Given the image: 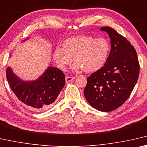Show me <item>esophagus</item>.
<instances>
[{
  "label": "esophagus",
  "mask_w": 147,
  "mask_h": 147,
  "mask_svg": "<svg viewBox=\"0 0 147 147\" xmlns=\"http://www.w3.org/2000/svg\"><path fill=\"white\" fill-rule=\"evenodd\" d=\"M65 79H66V82L68 83V82H70V81H71L72 80H74V78H72V77L66 76V78H65Z\"/></svg>",
  "instance_id": "34e87169"
}]
</instances>
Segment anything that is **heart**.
Listing matches in <instances>:
<instances>
[{"label": "heart", "mask_w": 147, "mask_h": 147, "mask_svg": "<svg viewBox=\"0 0 147 147\" xmlns=\"http://www.w3.org/2000/svg\"><path fill=\"white\" fill-rule=\"evenodd\" d=\"M109 51V42L105 38L80 36L65 40L62 48L54 50L53 57L61 69L70 65L74 59V70L83 69L86 73H93L104 66Z\"/></svg>", "instance_id": "1"}]
</instances>
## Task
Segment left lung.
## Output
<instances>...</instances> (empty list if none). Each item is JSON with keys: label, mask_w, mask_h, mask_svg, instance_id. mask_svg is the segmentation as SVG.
<instances>
[{"label": "left lung", "mask_w": 147, "mask_h": 147, "mask_svg": "<svg viewBox=\"0 0 147 147\" xmlns=\"http://www.w3.org/2000/svg\"><path fill=\"white\" fill-rule=\"evenodd\" d=\"M100 30L109 35L111 51L104 66L87 78L84 95L94 109L109 112L129 98L138 81L140 67L136 49L128 40L109 26Z\"/></svg>", "instance_id": "1"}]
</instances>
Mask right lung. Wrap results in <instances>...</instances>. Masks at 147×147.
Instances as JSON below:
<instances>
[{
  "mask_svg": "<svg viewBox=\"0 0 147 147\" xmlns=\"http://www.w3.org/2000/svg\"><path fill=\"white\" fill-rule=\"evenodd\" d=\"M29 38L23 40L24 42ZM6 78L11 89L24 104L34 111H42L51 106L65 85V76L61 69L49 66L38 79L25 81L19 78L10 67Z\"/></svg>",
  "mask_w": 147,
  "mask_h": 147,
  "instance_id": "1",
  "label": "right lung"
}]
</instances>
